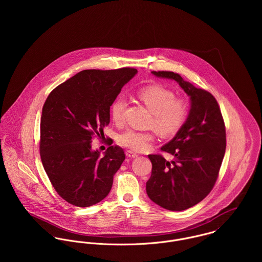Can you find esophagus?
Here are the masks:
<instances>
[{
  "mask_svg": "<svg viewBox=\"0 0 262 262\" xmlns=\"http://www.w3.org/2000/svg\"><path fill=\"white\" fill-rule=\"evenodd\" d=\"M126 156L129 157V158H136L138 156V154H136V153H134L132 151H127L126 152Z\"/></svg>",
  "mask_w": 262,
  "mask_h": 262,
  "instance_id": "34e87169",
  "label": "esophagus"
}]
</instances>
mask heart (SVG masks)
<instances>
[{
    "label": "heart",
    "instance_id": "b5f03b06",
    "mask_svg": "<svg viewBox=\"0 0 262 262\" xmlns=\"http://www.w3.org/2000/svg\"><path fill=\"white\" fill-rule=\"evenodd\" d=\"M139 99L152 113L150 126H153L160 134L170 136L176 134L184 125L188 113L187 104L181 99H176L172 91L161 85H150L141 90ZM126 101L119 97L113 102L111 116L113 121L121 124L124 121ZM154 139L153 132L128 129L120 134V145L132 150L143 151L148 148Z\"/></svg>",
    "mask_w": 262,
    "mask_h": 262
}]
</instances>
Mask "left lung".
<instances>
[{
	"label": "left lung",
	"mask_w": 262,
	"mask_h": 262,
	"mask_svg": "<svg viewBox=\"0 0 262 262\" xmlns=\"http://www.w3.org/2000/svg\"><path fill=\"white\" fill-rule=\"evenodd\" d=\"M151 74L176 80L189 97L190 108L182 128L161 147L174 159L148 155L152 171L146 192L152 202L166 210L184 211L204 200L217 181L226 150L224 120L209 92L172 72Z\"/></svg>",
	"instance_id": "obj_1"
}]
</instances>
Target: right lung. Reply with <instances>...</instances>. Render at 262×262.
Returning <instances> with one entry per match:
<instances>
[{"mask_svg":"<svg viewBox=\"0 0 262 262\" xmlns=\"http://www.w3.org/2000/svg\"><path fill=\"white\" fill-rule=\"evenodd\" d=\"M136 74L130 68L85 70L47 97L40 123V156L52 186L68 203L90 207L110 192L125 153L112 145L101 156L92 149V140L104 133L113 102Z\"/></svg>","mask_w":262,"mask_h":262,"instance_id":"obj_1","label":"right lung"}]
</instances>
